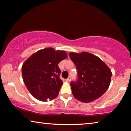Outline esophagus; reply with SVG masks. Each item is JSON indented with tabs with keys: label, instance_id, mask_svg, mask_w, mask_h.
I'll use <instances>...</instances> for the list:
<instances>
[{
	"label": "esophagus",
	"instance_id": "obj_1",
	"mask_svg": "<svg viewBox=\"0 0 131 131\" xmlns=\"http://www.w3.org/2000/svg\"><path fill=\"white\" fill-rule=\"evenodd\" d=\"M71 77H68L67 79V81H68V82H70L71 81Z\"/></svg>",
	"mask_w": 131,
	"mask_h": 131
}]
</instances>
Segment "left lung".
Listing matches in <instances>:
<instances>
[{
    "mask_svg": "<svg viewBox=\"0 0 131 131\" xmlns=\"http://www.w3.org/2000/svg\"><path fill=\"white\" fill-rule=\"evenodd\" d=\"M69 55L78 71V81L70 84L74 96L88 103L104 95L109 88L112 76L107 64L99 57L88 52H71Z\"/></svg>",
    "mask_w": 131,
    "mask_h": 131,
    "instance_id": "obj_1",
    "label": "left lung"
}]
</instances>
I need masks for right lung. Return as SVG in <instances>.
<instances>
[{
  "label": "right lung",
  "instance_id": "obj_1",
  "mask_svg": "<svg viewBox=\"0 0 131 131\" xmlns=\"http://www.w3.org/2000/svg\"><path fill=\"white\" fill-rule=\"evenodd\" d=\"M63 50L46 48L33 54L22 65L24 83L33 96L46 102L54 99L63 82L59 78L60 70L58 64L67 59Z\"/></svg>",
  "mask_w": 131,
  "mask_h": 131
}]
</instances>
